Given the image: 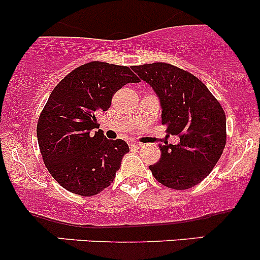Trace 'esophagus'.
Returning a JSON list of instances; mask_svg holds the SVG:
<instances>
[{"label":"esophagus","mask_w":260,"mask_h":260,"mask_svg":"<svg viewBox=\"0 0 260 260\" xmlns=\"http://www.w3.org/2000/svg\"><path fill=\"white\" fill-rule=\"evenodd\" d=\"M131 146L135 147V148H141V147H142L143 145H142V143H140V142H131Z\"/></svg>","instance_id":"34e87169"}]
</instances>
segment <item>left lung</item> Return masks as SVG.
<instances>
[{
    "label": "left lung",
    "mask_w": 260,
    "mask_h": 260,
    "mask_svg": "<svg viewBox=\"0 0 260 260\" xmlns=\"http://www.w3.org/2000/svg\"><path fill=\"white\" fill-rule=\"evenodd\" d=\"M132 70L153 89L167 135L179 145H159L161 158L149 166L154 179L175 190H186L205 179L226 143V118L219 102L195 75L166 62Z\"/></svg>",
    "instance_id": "1"
}]
</instances>
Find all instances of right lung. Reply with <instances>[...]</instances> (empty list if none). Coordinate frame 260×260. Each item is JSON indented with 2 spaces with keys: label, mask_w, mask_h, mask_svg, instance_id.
Returning <instances> with one entry per match:
<instances>
[{
  "label": "right lung",
  "mask_w": 260,
  "mask_h": 260,
  "mask_svg": "<svg viewBox=\"0 0 260 260\" xmlns=\"http://www.w3.org/2000/svg\"><path fill=\"white\" fill-rule=\"evenodd\" d=\"M138 81L128 67L91 61L55 86L36 133L44 164L60 186L93 196L113 182L129 147L123 140H107L96 118L111 107L115 91Z\"/></svg>",
  "instance_id": "obj_1"
}]
</instances>
